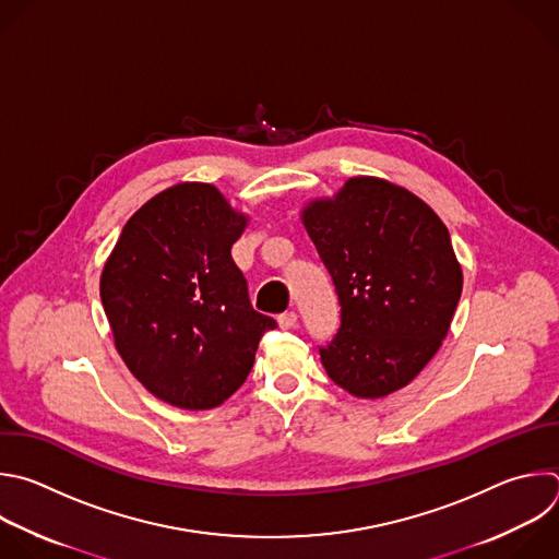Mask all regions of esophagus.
Returning <instances> with one entry per match:
<instances>
[{
  "label": "esophagus",
  "mask_w": 559,
  "mask_h": 559,
  "mask_svg": "<svg viewBox=\"0 0 559 559\" xmlns=\"http://www.w3.org/2000/svg\"><path fill=\"white\" fill-rule=\"evenodd\" d=\"M276 320H278V326H281V329H294L296 322H298V316H296L294 311H285V313H281Z\"/></svg>",
  "instance_id": "1"
}]
</instances>
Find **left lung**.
<instances>
[{
    "label": "left lung",
    "mask_w": 559,
    "mask_h": 559,
    "mask_svg": "<svg viewBox=\"0 0 559 559\" xmlns=\"http://www.w3.org/2000/svg\"><path fill=\"white\" fill-rule=\"evenodd\" d=\"M300 219L340 300V329L320 348L326 376L361 400L408 386L445 340L463 292L448 228L424 200L368 175L309 202Z\"/></svg>",
    "instance_id": "1"
}]
</instances>
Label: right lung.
Segmentation results:
<instances>
[{"mask_svg": "<svg viewBox=\"0 0 559 559\" xmlns=\"http://www.w3.org/2000/svg\"><path fill=\"white\" fill-rule=\"evenodd\" d=\"M248 215L217 186L181 181L124 224L100 274L114 344L133 378L183 411L222 406L276 322L252 309L233 243Z\"/></svg>", "mask_w": 559, "mask_h": 559, "instance_id": "obj_1", "label": "right lung"}]
</instances>
